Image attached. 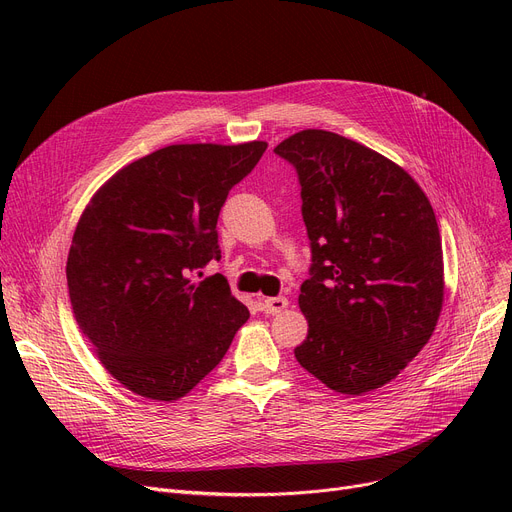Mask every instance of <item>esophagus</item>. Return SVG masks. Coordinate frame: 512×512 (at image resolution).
<instances>
[{"instance_id":"obj_1","label":"esophagus","mask_w":512,"mask_h":512,"mask_svg":"<svg viewBox=\"0 0 512 512\" xmlns=\"http://www.w3.org/2000/svg\"><path fill=\"white\" fill-rule=\"evenodd\" d=\"M288 307V301L284 297H272V299H265L263 301V311L270 313V315H278Z\"/></svg>"}]
</instances>
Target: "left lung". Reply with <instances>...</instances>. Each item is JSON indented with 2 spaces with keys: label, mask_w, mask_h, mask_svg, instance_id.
Masks as SVG:
<instances>
[{
  "label": "left lung",
  "mask_w": 512,
  "mask_h": 512,
  "mask_svg": "<svg viewBox=\"0 0 512 512\" xmlns=\"http://www.w3.org/2000/svg\"><path fill=\"white\" fill-rule=\"evenodd\" d=\"M297 168L311 240L299 307L309 332L294 357L340 394L392 382L432 338L444 303L432 203L392 159L307 128L276 149Z\"/></svg>",
  "instance_id": "obj_1"
}]
</instances>
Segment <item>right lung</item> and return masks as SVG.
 <instances>
[{
    "mask_svg": "<svg viewBox=\"0 0 512 512\" xmlns=\"http://www.w3.org/2000/svg\"><path fill=\"white\" fill-rule=\"evenodd\" d=\"M267 149L184 143L118 170L91 197L66 263L76 324L130 392L172 402L218 365L249 319L224 276L218 215Z\"/></svg>",
    "mask_w": 512,
    "mask_h": 512,
    "instance_id": "add662e5",
    "label": "right lung"
}]
</instances>
